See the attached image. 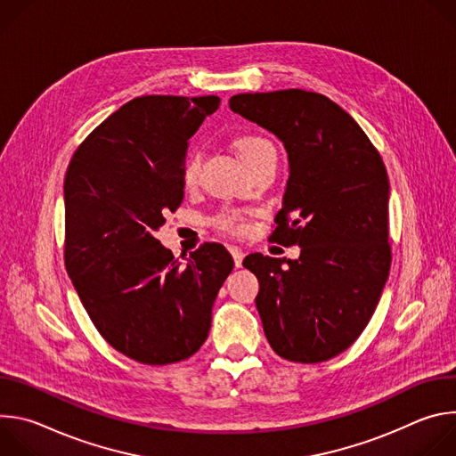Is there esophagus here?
<instances>
[{
	"label": "esophagus",
	"mask_w": 456,
	"mask_h": 456,
	"mask_svg": "<svg viewBox=\"0 0 456 456\" xmlns=\"http://www.w3.org/2000/svg\"><path fill=\"white\" fill-rule=\"evenodd\" d=\"M229 250H231V254H232V259H234V265L236 267H241V262H243V257H245V252L240 248V247H229Z\"/></svg>",
	"instance_id": "34e87169"
}]
</instances>
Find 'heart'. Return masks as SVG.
Instances as JSON below:
<instances>
[{"label":"heart","instance_id":"b5f03b06","mask_svg":"<svg viewBox=\"0 0 456 456\" xmlns=\"http://www.w3.org/2000/svg\"><path fill=\"white\" fill-rule=\"evenodd\" d=\"M232 148L238 153L240 160L243 162V166L247 169H252L254 166H257L259 162H264L267 159L276 157V150L273 146V142L262 135L256 134H245L240 135L232 141ZM199 173H200V159L199 155H187L182 171H180V182L183 187L191 189L197 185L199 182ZM215 229H218L220 232H227V234H240L243 231V222H241V215L238 211H224L218 216H215L213 220Z\"/></svg>","mask_w":456,"mask_h":456}]
</instances>
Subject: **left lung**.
Wrapping results in <instances>:
<instances>
[{
  "label": "left lung",
  "instance_id": "left-lung-1",
  "mask_svg": "<svg viewBox=\"0 0 456 456\" xmlns=\"http://www.w3.org/2000/svg\"><path fill=\"white\" fill-rule=\"evenodd\" d=\"M234 113L273 132L290 176L271 241L299 245L289 259L248 254L256 308L273 350L292 362L329 361L362 334L392 265L384 162L334 101L299 88L238 94Z\"/></svg>",
  "mask_w": 456,
  "mask_h": 456
}]
</instances>
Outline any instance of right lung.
<instances>
[{"instance_id":"1","label":"right lung","mask_w":456,"mask_h":456,"mask_svg":"<svg viewBox=\"0 0 456 456\" xmlns=\"http://www.w3.org/2000/svg\"><path fill=\"white\" fill-rule=\"evenodd\" d=\"M218 106L216 95L135 97L79 144L64 176V267L99 334L142 364L200 350L234 267L220 243L180 267L153 236L182 204L187 141Z\"/></svg>"}]
</instances>
